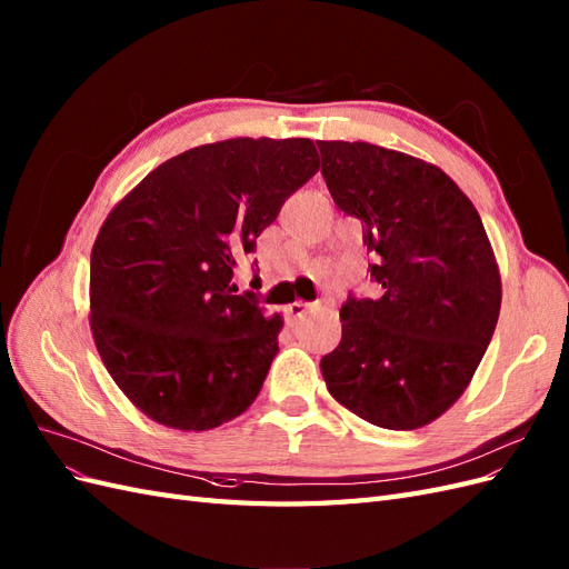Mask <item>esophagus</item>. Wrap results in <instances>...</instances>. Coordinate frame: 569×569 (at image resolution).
<instances>
[{"label": "esophagus", "instance_id": "34e87169", "mask_svg": "<svg viewBox=\"0 0 569 569\" xmlns=\"http://www.w3.org/2000/svg\"><path fill=\"white\" fill-rule=\"evenodd\" d=\"M306 313H309V303L295 301V303L287 306V316H289V318H303Z\"/></svg>", "mask_w": 569, "mask_h": 569}]
</instances>
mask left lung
I'll return each mask as SVG.
<instances>
[{"label":"left lung","instance_id":"8db88e82","mask_svg":"<svg viewBox=\"0 0 569 569\" xmlns=\"http://www.w3.org/2000/svg\"><path fill=\"white\" fill-rule=\"evenodd\" d=\"M335 206L357 218L378 299L349 295L342 340L320 359L337 402L413 431L448 411L479 368L500 313L483 222L457 183L419 158L363 141H316Z\"/></svg>","mask_w":569,"mask_h":569}]
</instances>
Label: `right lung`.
Segmentation results:
<instances>
[{
  "mask_svg": "<svg viewBox=\"0 0 569 569\" xmlns=\"http://www.w3.org/2000/svg\"><path fill=\"white\" fill-rule=\"evenodd\" d=\"M318 167L309 138H229L162 162L104 220L90 253V330L146 417L208 431L251 407L282 318L229 282Z\"/></svg>",
  "mask_w": 569,
  "mask_h": 569,
  "instance_id": "add662e5",
  "label": "right lung"
}]
</instances>
